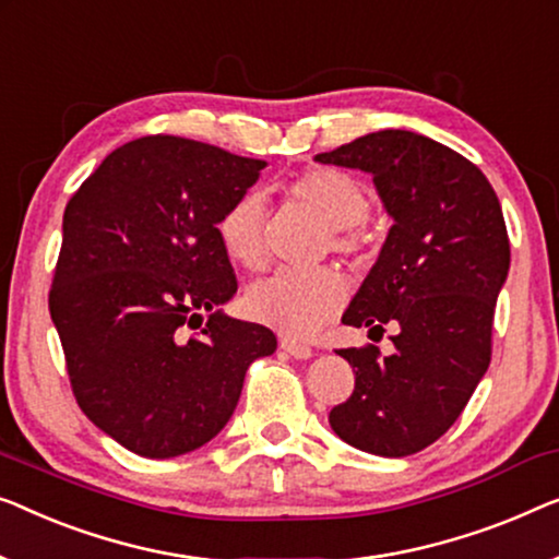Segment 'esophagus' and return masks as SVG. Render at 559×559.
<instances>
[{"mask_svg": "<svg viewBox=\"0 0 559 559\" xmlns=\"http://www.w3.org/2000/svg\"><path fill=\"white\" fill-rule=\"evenodd\" d=\"M280 347H282V350H285L287 355H293V358H297V360L312 358V347H310V345L295 343V340H289V337H282V340H280Z\"/></svg>", "mask_w": 559, "mask_h": 559, "instance_id": "obj_1", "label": "esophagus"}]
</instances>
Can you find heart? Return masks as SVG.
Returning <instances> with one entry per match:
<instances>
[{
	"label": "heart",
	"instance_id": "heart-1",
	"mask_svg": "<svg viewBox=\"0 0 559 559\" xmlns=\"http://www.w3.org/2000/svg\"><path fill=\"white\" fill-rule=\"evenodd\" d=\"M285 197L312 209L330 229V247L358 257L366 237L358 226L373 212L368 186L340 168H310L285 186ZM216 237L224 254L247 272H260L270 260L266 214L257 193L234 199L216 219ZM347 302V282L333 270L277 272L249 287L245 307L249 318L282 335L310 337L337 318Z\"/></svg>",
	"mask_w": 559,
	"mask_h": 559
}]
</instances>
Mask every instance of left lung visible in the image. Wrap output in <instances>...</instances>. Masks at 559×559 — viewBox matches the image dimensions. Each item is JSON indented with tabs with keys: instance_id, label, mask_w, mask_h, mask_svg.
<instances>
[{
	"instance_id": "8db88e82",
	"label": "left lung",
	"mask_w": 559,
	"mask_h": 559,
	"mask_svg": "<svg viewBox=\"0 0 559 559\" xmlns=\"http://www.w3.org/2000/svg\"><path fill=\"white\" fill-rule=\"evenodd\" d=\"M314 160L373 176L393 216L378 262L343 314L383 333L395 353L345 347L355 391L330 411L350 447L411 456L454 426L491 360V325L509 272V237L495 189L472 160L411 131H378Z\"/></svg>"
}]
</instances>
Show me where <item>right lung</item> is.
<instances>
[{
	"label": "right lung",
	"instance_id": "1",
	"mask_svg": "<svg viewBox=\"0 0 559 559\" xmlns=\"http://www.w3.org/2000/svg\"><path fill=\"white\" fill-rule=\"evenodd\" d=\"M264 166L145 135L112 151L64 206L50 314L70 385L83 414L133 454L171 459L212 441L247 368L277 350L270 328L219 310L237 277L216 219Z\"/></svg>",
	"mask_w": 559,
	"mask_h": 559
}]
</instances>
